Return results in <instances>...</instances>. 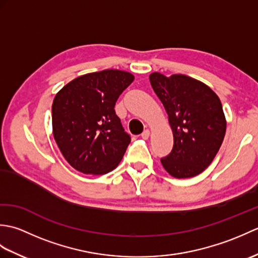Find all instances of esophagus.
Segmentation results:
<instances>
[{"mask_svg":"<svg viewBox=\"0 0 258 258\" xmlns=\"http://www.w3.org/2000/svg\"><path fill=\"white\" fill-rule=\"evenodd\" d=\"M150 134H151V132L149 130H145L143 133H142V139H144V140H147L150 138Z\"/></svg>","mask_w":258,"mask_h":258,"instance_id":"1","label":"esophagus"}]
</instances>
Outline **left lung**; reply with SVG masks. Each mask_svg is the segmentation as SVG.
Returning a JSON list of instances; mask_svg holds the SVG:
<instances>
[{"instance_id":"8db88e82","label":"left lung","mask_w":258,"mask_h":258,"mask_svg":"<svg viewBox=\"0 0 258 258\" xmlns=\"http://www.w3.org/2000/svg\"><path fill=\"white\" fill-rule=\"evenodd\" d=\"M151 85L168 115L174 145L161 158L165 171L176 178L204 172L215 158L226 132L222 103L211 87L183 74L154 72Z\"/></svg>"}]
</instances>
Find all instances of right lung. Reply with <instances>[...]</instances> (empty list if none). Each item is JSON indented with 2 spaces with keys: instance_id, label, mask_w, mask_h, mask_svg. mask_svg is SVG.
<instances>
[{
  "instance_id": "add662e5",
  "label": "right lung",
  "mask_w": 258,
  "mask_h": 258,
  "mask_svg": "<svg viewBox=\"0 0 258 258\" xmlns=\"http://www.w3.org/2000/svg\"><path fill=\"white\" fill-rule=\"evenodd\" d=\"M134 81L125 71L104 70L71 81L52 105L53 136L76 171L103 175L116 168L131 142L115 103Z\"/></svg>"
}]
</instances>
